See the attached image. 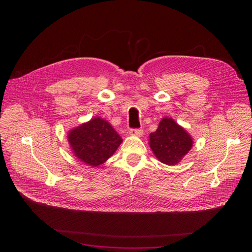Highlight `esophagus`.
<instances>
[{
    "label": "esophagus",
    "instance_id": "1",
    "mask_svg": "<svg viewBox=\"0 0 252 252\" xmlns=\"http://www.w3.org/2000/svg\"><path fill=\"white\" fill-rule=\"evenodd\" d=\"M143 133V130L141 128H131L129 129V134L133 136H141Z\"/></svg>",
    "mask_w": 252,
    "mask_h": 252
}]
</instances>
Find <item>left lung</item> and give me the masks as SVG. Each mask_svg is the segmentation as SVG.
<instances>
[{"mask_svg":"<svg viewBox=\"0 0 252 252\" xmlns=\"http://www.w3.org/2000/svg\"><path fill=\"white\" fill-rule=\"evenodd\" d=\"M150 147L162 163L174 165L191 150L193 141L189 133L170 118H163L158 129L150 134Z\"/></svg>","mask_w":252,"mask_h":252,"instance_id":"1","label":"left lung"}]
</instances>
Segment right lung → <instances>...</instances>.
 Returning <instances> with one entry per match:
<instances>
[{"instance_id":"right-lung-1","label":"right lung","mask_w":252,"mask_h":252,"mask_svg":"<svg viewBox=\"0 0 252 252\" xmlns=\"http://www.w3.org/2000/svg\"><path fill=\"white\" fill-rule=\"evenodd\" d=\"M67 139L75 156L94 167L109 159L123 141L114 127L100 118H94L69 130Z\"/></svg>"}]
</instances>
